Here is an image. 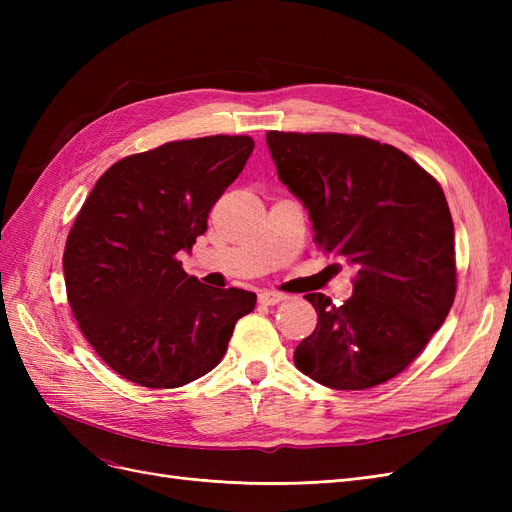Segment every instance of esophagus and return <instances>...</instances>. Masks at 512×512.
<instances>
[{
    "mask_svg": "<svg viewBox=\"0 0 512 512\" xmlns=\"http://www.w3.org/2000/svg\"><path fill=\"white\" fill-rule=\"evenodd\" d=\"M286 299L284 292H275V290H262L258 294V301L265 303V305H275V303H282Z\"/></svg>",
    "mask_w": 512,
    "mask_h": 512,
    "instance_id": "1",
    "label": "esophagus"
}]
</instances>
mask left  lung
<instances>
[{
  "mask_svg": "<svg viewBox=\"0 0 512 512\" xmlns=\"http://www.w3.org/2000/svg\"><path fill=\"white\" fill-rule=\"evenodd\" d=\"M267 145L309 211L314 243L354 269L342 305L320 292L305 297L318 324L294 365L337 391L395 378L455 301V228L440 183L404 151L359 134L271 130Z\"/></svg>",
  "mask_w": 512,
  "mask_h": 512,
  "instance_id": "obj_1",
  "label": "left lung"
}]
</instances>
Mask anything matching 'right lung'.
I'll list each match as a JSON object with an SVG mask.
<instances>
[{
	"label": "right lung",
	"mask_w": 512,
	"mask_h": 512,
	"mask_svg": "<svg viewBox=\"0 0 512 512\" xmlns=\"http://www.w3.org/2000/svg\"><path fill=\"white\" fill-rule=\"evenodd\" d=\"M252 149V136L173 141L115 162L89 192L66 241V294L89 346L121 378L177 389L205 376L254 309V292L209 288L177 258Z\"/></svg>",
	"instance_id": "1"
}]
</instances>
